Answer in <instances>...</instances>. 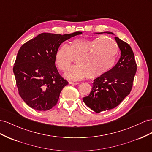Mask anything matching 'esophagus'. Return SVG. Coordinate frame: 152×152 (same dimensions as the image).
<instances>
[{
	"instance_id": "esophagus-1",
	"label": "esophagus",
	"mask_w": 152,
	"mask_h": 152,
	"mask_svg": "<svg viewBox=\"0 0 152 152\" xmlns=\"http://www.w3.org/2000/svg\"><path fill=\"white\" fill-rule=\"evenodd\" d=\"M69 83L71 84V85H77V84H79L78 83H76V82H72V81H69Z\"/></svg>"
}]
</instances>
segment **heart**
Returning a JSON list of instances; mask_svg holds the SVG:
<instances>
[{"mask_svg": "<svg viewBox=\"0 0 152 152\" xmlns=\"http://www.w3.org/2000/svg\"><path fill=\"white\" fill-rule=\"evenodd\" d=\"M118 46L104 36L94 39H76L69 45H63L57 49L55 63L60 71H67L74 60L77 65L65 74L69 80L79 81L88 76L96 78L104 75L113 67L118 54Z\"/></svg>", "mask_w": 152, "mask_h": 152, "instance_id": "1", "label": "heart"}]
</instances>
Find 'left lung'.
Returning a JSON list of instances; mask_svg holds the SVG:
<instances>
[{"instance_id": "obj_1", "label": "left lung", "mask_w": 152, "mask_h": 152, "mask_svg": "<svg viewBox=\"0 0 152 152\" xmlns=\"http://www.w3.org/2000/svg\"><path fill=\"white\" fill-rule=\"evenodd\" d=\"M115 34L111 32L96 33ZM115 39L121 51L118 62L104 75L97 77L88 96L83 98L85 104L95 113L113 109L130 94L137 65L131 47L117 37Z\"/></svg>"}]
</instances>
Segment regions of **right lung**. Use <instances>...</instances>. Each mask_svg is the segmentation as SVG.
<instances>
[{"label":"right lung","mask_w":152,"mask_h":152,"mask_svg":"<svg viewBox=\"0 0 152 152\" xmlns=\"http://www.w3.org/2000/svg\"><path fill=\"white\" fill-rule=\"evenodd\" d=\"M81 34L42 33L20 48L13 72L20 97L32 109L46 111L57 104L68 82L56 67L55 53L63 42Z\"/></svg>","instance_id":"right-lung-1"}]
</instances>
